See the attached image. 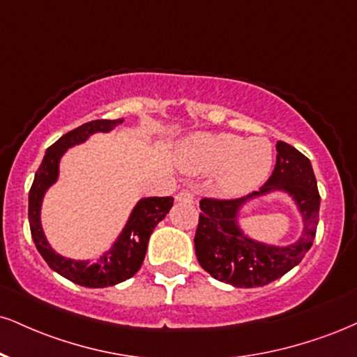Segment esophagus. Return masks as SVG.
<instances>
[{
    "label": "esophagus",
    "instance_id": "obj_1",
    "mask_svg": "<svg viewBox=\"0 0 357 357\" xmlns=\"http://www.w3.org/2000/svg\"><path fill=\"white\" fill-rule=\"evenodd\" d=\"M192 199H195V195L188 190L179 191L178 195H176V201H178V203H192Z\"/></svg>",
    "mask_w": 357,
    "mask_h": 357
}]
</instances>
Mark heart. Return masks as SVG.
Wrapping results in <instances>:
<instances>
[{"label":"heart","instance_id":"obj_1","mask_svg":"<svg viewBox=\"0 0 357 357\" xmlns=\"http://www.w3.org/2000/svg\"><path fill=\"white\" fill-rule=\"evenodd\" d=\"M181 162L190 173L218 171V183L227 195H241L259 186L273 166V146L266 137L220 132L197 135L183 146Z\"/></svg>","mask_w":357,"mask_h":357}]
</instances>
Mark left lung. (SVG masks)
I'll use <instances>...</instances> for the list:
<instances>
[{
	"mask_svg": "<svg viewBox=\"0 0 357 357\" xmlns=\"http://www.w3.org/2000/svg\"><path fill=\"white\" fill-rule=\"evenodd\" d=\"M276 149V166L259 191L238 199L203 197L199 201L201 213L195 236L196 257L204 271L226 284L236 287L269 284L301 263L314 241L321 196L311 161L284 141H278ZM276 189L294 196L305 221L300 241L286 248L249 240L235 222L238 208L249 197Z\"/></svg>",
	"mask_w": 357,
	"mask_h": 357,
	"instance_id": "obj_1",
	"label": "left lung"
}]
</instances>
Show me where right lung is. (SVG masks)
<instances>
[{
    "mask_svg": "<svg viewBox=\"0 0 357 357\" xmlns=\"http://www.w3.org/2000/svg\"><path fill=\"white\" fill-rule=\"evenodd\" d=\"M123 121L124 119H96V121L81 124L79 128L59 137L54 144L46 149L45 158L34 174L31 190H29L28 218L36 249L53 271L84 287L114 286L135 276L144 261L149 236L158 226V222L165 220L174 201L171 196L141 199L132 209L130 221L124 226L118 241L96 263L66 259V257L56 255L51 249L45 233H43L40 211L46 190L58 179L59 160L68 148L83 143L94 132H108Z\"/></svg>",
    "mask_w": 357,
    "mask_h": 357,
    "instance_id": "add662e5",
    "label": "right lung"
}]
</instances>
